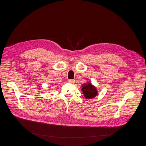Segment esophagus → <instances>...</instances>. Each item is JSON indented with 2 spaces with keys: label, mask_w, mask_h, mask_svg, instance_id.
<instances>
[{
  "label": "esophagus",
  "mask_w": 146,
  "mask_h": 146,
  "mask_svg": "<svg viewBox=\"0 0 146 146\" xmlns=\"http://www.w3.org/2000/svg\"><path fill=\"white\" fill-rule=\"evenodd\" d=\"M68 82L70 83H74L75 82V80L74 79H71V80H68Z\"/></svg>",
  "instance_id": "esophagus-1"
}]
</instances>
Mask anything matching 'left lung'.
I'll use <instances>...</instances> for the list:
<instances>
[{"label":"left lung","mask_w":146,"mask_h":146,"mask_svg":"<svg viewBox=\"0 0 146 146\" xmlns=\"http://www.w3.org/2000/svg\"><path fill=\"white\" fill-rule=\"evenodd\" d=\"M82 91L83 96L86 99H92L98 94V91L94 85L90 82H88L82 85Z\"/></svg>","instance_id":"left-lung-1"}]
</instances>
